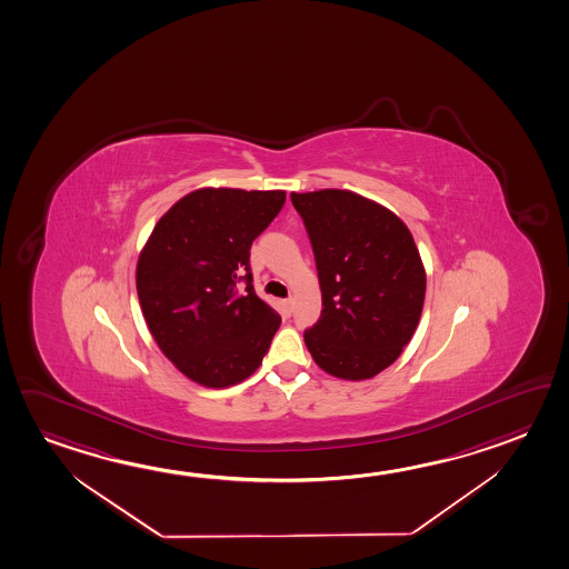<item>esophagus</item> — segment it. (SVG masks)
<instances>
[{
    "instance_id": "obj_1",
    "label": "esophagus",
    "mask_w": 569,
    "mask_h": 569,
    "mask_svg": "<svg viewBox=\"0 0 569 569\" xmlns=\"http://www.w3.org/2000/svg\"><path fill=\"white\" fill-rule=\"evenodd\" d=\"M292 305H295V300L292 299H287L284 302H282V307H284V312H287V315L292 312Z\"/></svg>"
}]
</instances>
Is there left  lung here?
Returning a JSON list of instances; mask_svg holds the SVG:
<instances>
[{
	"label": "left lung",
	"instance_id": "1",
	"mask_svg": "<svg viewBox=\"0 0 569 569\" xmlns=\"http://www.w3.org/2000/svg\"><path fill=\"white\" fill-rule=\"evenodd\" d=\"M309 231L322 312L305 332L312 360L340 380H368L402 355L422 317L425 262L405 221L347 189L290 193Z\"/></svg>",
	"mask_w": 569,
	"mask_h": 569
}]
</instances>
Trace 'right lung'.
Masks as SVG:
<instances>
[{
	"label": "right lung",
	"instance_id": "obj_1",
	"mask_svg": "<svg viewBox=\"0 0 569 569\" xmlns=\"http://www.w3.org/2000/svg\"><path fill=\"white\" fill-rule=\"evenodd\" d=\"M284 191L202 187L154 224L137 260L144 322L174 368L204 388L257 372L279 330L277 310L252 289L251 244L284 204ZM248 270V289L236 277Z\"/></svg>",
	"mask_w": 569,
	"mask_h": 569
}]
</instances>
